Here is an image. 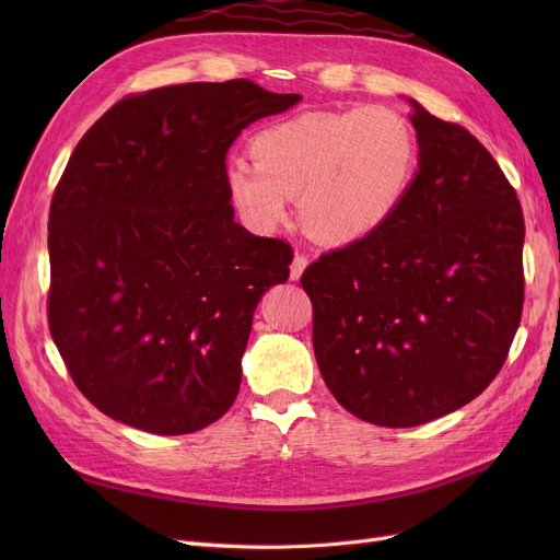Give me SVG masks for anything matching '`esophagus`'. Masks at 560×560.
<instances>
[{"label":"esophagus","mask_w":560,"mask_h":560,"mask_svg":"<svg viewBox=\"0 0 560 560\" xmlns=\"http://www.w3.org/2000/svg\"><path fill=\"white\" fill-rule=\"evenodd\" d=\"M306 266H308V257H306V254H296L294 261H292V270H290L292 280H299L303 270H306Z\"/></svg>","instance_id":"esophagus-1"}]
</instances>
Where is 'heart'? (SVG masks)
Returning a JSON list of instances; mask_svg holds the SVG:
<instances>
[{
    "label": "heart",
    "mask_w": 560,
    "mask_h": 560,
    "mask_svg": "<svg viewBox=\"0 0 560 560\" xmlns=\"http://www.w3.org/2000/svg\"><path fill=\"white\" fill-rule=\"evenodd\" d=\"M247 161H231L224 182L231 206L254 231H276L299 196L308 231L352 243L378 231L409 194L418 138L393 107L308 112L254 135Z\"/></svg>",
    "instance_id": "b5f03b06"
}]
</instances>
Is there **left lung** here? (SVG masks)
I'll list each match as a JSON object with an SVG mask.
<instances>
[{"label": "left lung", "instance_id": "1", "mask_svg": "<svg viewBox=\"0 0 560 560\" xmlns=\"http://www.w3.org/2000/svg\"><path fill=\"white\" fill-rule=\"evenodd\" d=\"M411 105L418 173L399 210L301 276L322 378L381 428H416L479 397L523 313L514 186L467 128Z\"/></svg>", "mask_w": 560, "mask_h": 560}]
</instances>
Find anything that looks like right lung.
Listing matches in <instances>:
<instances>
[{
  "mask_svg": "<svg viewBox=\"0 0 560 560\" xmlns=\"http://www.w3.org/2000/svg\"><path fill=\"white\" fill-rule=\"evenodd\" d=\"M299 100L179 83L126 95L79 140L48 212V329L105 416L189 434L231 409L254 308L294 252L233 222L226 154Z\"/></svg>",
  "mask_w": 560,
  "mask_h": 560,
  "instance_id": "1",
  "label": "right lung"
}]
</instances>
